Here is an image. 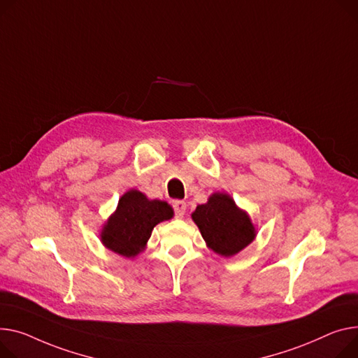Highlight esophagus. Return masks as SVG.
Wrapping results in <instances>:
<instances>
[{
	"label": "esophagus",
	"instance_id": "esophagus-1",
	"mask_svg": "<svg viewBox=\"0 0 358 358\" xmlns=\"http://www.w3.org/2000/svg\"><path fill=\"white\" fill-rule=\"evenodd\" d=\"M173 207H174V211H176V216L177 217H182L185 211H187V204L181 200H177L173 203Z\"/></svg>",
	"mask_w": 358,
	"mask_h": 358
}]
</instances>
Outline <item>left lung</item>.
I'll list each match as a JSON object with an SVG mask.
<instances>
[{
  "instance_id": "obj_1",
  "label": "left lung",
  "mask_w": 358,
  "mask_h": 358,
  "mask_svg": "<svg viewBox=\"0 0 358 358\" xmlns=\"http://www.w3.org/2000/svg\"><path fill=\"white\" fill-rule=\"evenodd\" d=\"M192 217L199 226L207 248L224 257L239 253L256 237V229L249 214L237 207L226 193L210 196L206 204L197 206Z\"/></svg>"
}]
</instances>
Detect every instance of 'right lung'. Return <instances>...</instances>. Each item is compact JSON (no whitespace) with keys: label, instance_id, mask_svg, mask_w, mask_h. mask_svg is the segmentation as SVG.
I'll use <instances>...</instances> for the list:
<instances>
[{"label":"right lung","instance_id":"right-lung-1","mask_svg":"<svg viewBox=\"0 0 358 358\" xmlns=\"http://www.w3.org/2000/svg\"><path fill=\"white\" fill-rule=\"evenodd\" d=\"M173 216L169 203L150 200L138 189H129L119 199L115 213L103 224L101 241L117 255L135 257L145 249L154 227Z\"/></svg>","mask_w":358,"mask_h":358}]
</instances>
